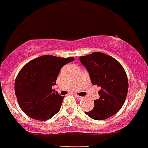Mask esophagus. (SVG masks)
I'll return each mask as SVG.
<instances>
[{
	"mask_svg": "<svg viewBox=\"0 0 148 148\" xmlns=\"http://www.w3.org/2000/svg\"><path fill=\"white\" fill-rule=\"evenodd\" d=\"M75 97H76V98H77L79 100H82V99L84 98H83V97H82V96H79V95H75Z\"/></svg>",
	"mask_w": 148,
	"mask_h": 148,
	"instance_id": "1",
	"label": "esophagus"
}]
</instances>
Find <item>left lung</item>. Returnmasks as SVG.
<instances>
[{
  "label": "left lung",
  "mask_w": 148,
  "mask_h": 148,
  "mask_svg": "<svg viewBox=\"0 0 148 148\" xmlns=\"http://www.w3.org/2000/svg\"><path fill=\"white\" fill-rule=\"evenodd\" d=\"M79 60L88 71L92 84L101 88L100 98L94 100V108L85 114L95 120L111 117L122 108L128 93L124 67L116 59L100 52L81 56Z\"/></svg>",
  "instance_id": "1"
}]
</instances>
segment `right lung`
<instances>
[{"mask_svg": "<svg viewBox=\"0 0 148 148\" xmlns=\"http://www.w3.org/2000/svg\"><path fill=\"white\" fill-rule=\"evenodd\" d=\"M74 58L45 55L35 58L22 68L16 77L14 92L17 102L27 116L46 121L60 111L64 96L52 88L60 71Z\"/></svg>", "mask_w": 148, "mask_h": 148, "instance_id": "obj_1", "label": "right lung"}]
</instances>
